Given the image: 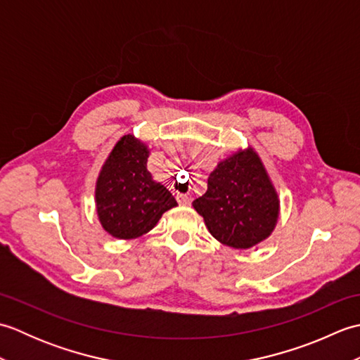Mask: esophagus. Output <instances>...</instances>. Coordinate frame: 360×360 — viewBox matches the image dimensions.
<instances>
[{
	"instance_id": "obj_1",
	"label": "esophagus",
	"mask_w": 360,
	"mask_h": 360,
	"mask_svg": "<svg viewBox=\"0 0 360 360\" xmlns=\"http://www.w3.org/2000/svg\"><path fill=\"white\" fill-rule=\"evenodd\" d=\"M178 201H179L181 205H190V202H192V198L187 196V195H179Z\"/></svg>"
}]
</instances>
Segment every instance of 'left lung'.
Segmentation results:
<instances>
[{"mask_svg": "<svg viewBox=\"0 0 360 360\" xmlns=\"http://www.w3.org/2000/svg\"><path fill=\"white\" fill-rule=\"evenodd\" d=\"M213 238L233 249H250L271 236L280 198L257 150L248 145L219 160L207 192L193 201Z\"/></svg>", "mask_w": 360, "mask_h": 360, "instance_id": "8db88e82", "label": "left lung"}]
</instances>
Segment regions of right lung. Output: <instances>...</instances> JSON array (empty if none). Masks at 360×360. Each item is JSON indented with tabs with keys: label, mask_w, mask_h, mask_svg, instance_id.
I'll list each match as a JSON object with an SVG mask.
<instances>
[{
	"label": "right lung",
	"mask_w": 360,
	"mask_h": 360,
	"mask_svg": "<svg viewBox=\"0 0 360 360\" xmlns=\"http://www.w3.org/2000/svg\"><path fill=\"white\" fill-rule=\"evenodd\" d=\"M150 151L148 145L134 134H124L98 172L96 212L103 231L112 238H139L158 224L167 210L178 205L173 195L148 172Z\"/></svg>",
	"instance_id": "right-lung-1"
}]
</instances>
